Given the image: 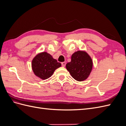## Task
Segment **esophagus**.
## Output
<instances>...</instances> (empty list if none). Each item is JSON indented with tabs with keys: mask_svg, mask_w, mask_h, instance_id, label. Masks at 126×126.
<instances>
[{
	"mask_svg": "<svg viewBox=\"0 0 126 126\" xmlns=\"http://www.w3.org/2000/svg\"><path fill=\"white\" fill-rule=\"evenodd\" d=\"M66 62H63V63H62V66L63 67L65 66H66Z\"/></svg>",
	"mask_w": 126,
	"mask_h": 126,
	"instance_id": "1",
	"label": "esophagus"
}]
</instances>
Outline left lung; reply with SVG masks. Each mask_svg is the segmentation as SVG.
Masks as SVG:
<instances>
[{"mask_svg":"<svg viewBox=\"0 0 126 126\" xmlns=\"http://www.w3.org/2000/svg\"><path fill=\"white\" fill-rule=\"evenodd\" d=\"M93 61L85 51L79 50L71 56L70 63L66 64V68L72 77L78 81H82L89 77L93 68Z\"/></svg>","mask_w":126,"mask_h":126,"instance_id":"1","label":"left lung"}]
</instances>
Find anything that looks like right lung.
<instances>
[{"label":"right lung","instance_id":"add662e5","mask_svg":"<svg viewBox=\"0 0 126 126\" xmlns=\"http://www.w3.org/2000/svg\"><path fill=\"white\" fill-rule=\"evenodd\" d=\"M61 66L62 64L46 52H43L37 55L32 59V63L33 73L43 80L50 77L55 70Z\"/></svg>","mask_w":126,"mask_h":126}]
</instances>
